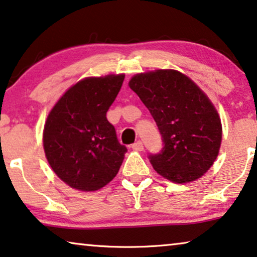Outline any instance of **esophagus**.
Listing matches in <instances>:
<instances>
[{"mask_svg":"<svg viewBox=\"0 0 257 257\" xmlns=\"http://www.w3.org/2000/svg\"><path fill=\"white\" fill-rule=\"evenodd\" d=\"M132 148L134 149V150H136V151H143V149H144L143 142H142V141H137L136 143H134V144L132 145Z\"/></svg>","mask_w":257,"mask_h":257,"instance_id":"obj_1","label":"esophagus"}]
</instances>
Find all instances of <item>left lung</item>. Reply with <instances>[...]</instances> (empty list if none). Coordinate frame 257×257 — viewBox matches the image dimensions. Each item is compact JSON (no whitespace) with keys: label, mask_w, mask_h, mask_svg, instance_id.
I'll list each match as a JSON object with an SVG mask.
<instances>
[{"label":"left lung","mask_w":257,"mask_h":257,"mask_svg":"<svg viewBox=\"0 0 257 257\" xmlns=\"http://www.w3.org/2000/svg\"><path fill=\"white\" fill-rule=\"evenodd\" d=\"M129 86L150 110L162 135V151L149 155L153 168L177 183L202 177L221 143L220 118L204 92L177 70L139 74Z\"/></svg>","instance_id":"8db88e82"}]
</instances>
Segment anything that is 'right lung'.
Returning <instances> with one entry per match:
<instances>
[{"label": "right lung", "mask_w": 257, "mask_h": 257, "mask_svg": "<svg viewBox=\"0 0 257 257\" xmlns=\"http://www.w3.org/2000/svg\"><path fill=\"white\" fill-rule=\"evenodd\" d=\"M124 75L85 78L64 93L49 113L44 149L49 165L72 188L93 191L117 174L127 148L117 140L106 113Z\"/></svg>", "instance_id": "1"}]
</instances>
